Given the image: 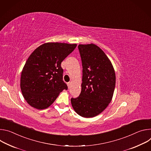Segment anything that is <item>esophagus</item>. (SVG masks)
Wrapping results in <instances>:
<instances>
[{"label":"esophagus","instance_id":"esophagus-1","mask_svg":"<svg viewBox=\"0 0 151 151\" xmlns=\"http://www.w3.org/2000/svg\"><path fill=\"white\" fill-rule=\"evenodd\" d=\"M67 85H68V88H70V86H71V82H69V83H67Z\"/></svg>","mask_w":151,"mask_h":151}]
</instances>
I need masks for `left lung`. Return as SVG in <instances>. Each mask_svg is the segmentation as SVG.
<instances>
[{"label":"left lung","mask_w":151,"mask_h":151,"mask_svg":"<svg viewBox=\"0 0 151 151\" xmlns=\"http://www.w3.org/2000/svg\"><path fill=\"white\" fill-rule=\"evenodd\" d=\"M78 48L83 66L81 91L71 102L78 114L92 118L103 111L111 101L115 72L110 59L95 44H79Z\"/></svg>","instance_id":"left-lung-1"}]
</instances>
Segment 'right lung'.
<instances>
[{"instance_id":"right-lung-1","label":"right lung","mask_w":151,"mask_h":151,"mask_svg":"<svg viewBox=\"0 0 151 151\" xmlns=\"http://www.w3.org/2000/svg\"><path fill=\"white\" fill-rule=\"evenodd\" d=\"M76 44L47 42L37 48L27 59L22 71L23 96L32 107L48 108L68 89L63 81L62 62L74 51Z\"/></svg>"}]
</instances>
